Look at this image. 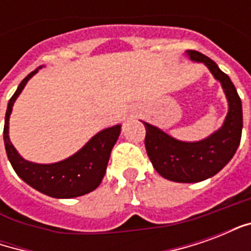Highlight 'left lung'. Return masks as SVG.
Masks as SVG:
<instances>
[{
    "label": "left lung",
    "instance_id": "left-lung-1",
    "mask_svg": "<svg viewBox=\"0 0 251 251\" xmlns=\"http://www.w3.org/2000/svg\"><path fill=\"white\" fill-rule=\"evenodd\" d=\"M191 60L204 63L219 80L228 102V113L219 130L201 141L184 142L158 127L144 122L145 148L153 167L163 177L177 183H198L212 177L235 154L242 136V102L231 79L214 60L194 50L187 51Z\"/></svg>",
    "mask_w": 251,
    "mask_h": 251
}]
</instances>
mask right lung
<instances>
[{
    "instance_id": "1",
    "label": "right lung",
    "mask_w": 251,
    "mask_h": 251,
    "mask_svg": "<svg viewBox=\"0 0 251 251\" xmlns=\"http://www.w3.org/2000/svg\"><path fill=\"white\" fill-rule=\"evenodd\" d=\"M37 70L32 71L28 76L23 79L13 97L9 100L3 126L6 154L16 174L26 184L37 189L41 194L57 199H71L82 196L94 191L103 179L110 153L121 133V125L111 126L99 131L79 152L59 163L36 164L24 160L9 140V117L13 109L14 100Z\"/></svg>"
}]
</instances>
